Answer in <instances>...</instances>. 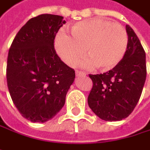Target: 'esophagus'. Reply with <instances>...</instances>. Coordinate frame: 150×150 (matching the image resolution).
Returning a JSON list of instances; mask_svg holds the SVG:
<instances>
[{"mask_svg":"<svg viewBox=\"0 0 150 150\" xmlns=\"http://www.w3.org/2000/svg\"><path fill=\"white\" fill-rule=\"evenodd\" d=\"M75 75H76V76H85V75H86V73H85V72H82V71L76 70V71H75Z\"/></svg>","mask_w":150,"mask_h":150,"instance_id":"esophagus-1","label":"esophagus"}]
</instances>
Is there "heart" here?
<instances>
[{"label":"heart","mask_w":150,"mask_h":150,"mask_svg":"<svg viewBox=\"0 0 150 150\" xmlns=\"http://www.w3.org/2000/svg\"><path fill=\"white\" fill-rule=\"evenodd\" d=\"M71 34L60 31L55 39L56 50L67 64L74 66L83 56L88 57L80 62L84 68L97 67L109 70L124 58L128 47L126 30L117 23L104 19H90L75 23Z\"/></svg>","instance_id":"b5f03b06"}]
</instances>
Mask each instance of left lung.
I'll use <instances>...</instances> for the list:
<instances>
[{"label": "left lung", "mask_w": 150, "mask_h": 150, "mask_svg": "<svg viewBox=\"0 0 150 150\" xmlns=\"http://www.w3.org/2000/svg\"><path fill=\"white\" fill-rule=\"evenodd\" d=\"M128 47L117 66L106 73L89 75L93 85L88 98L91 110L105 121H119L132 112L146 80V55L139 38L126 25Z\"/></svg>", "instance_id": "1"}]
</instances>
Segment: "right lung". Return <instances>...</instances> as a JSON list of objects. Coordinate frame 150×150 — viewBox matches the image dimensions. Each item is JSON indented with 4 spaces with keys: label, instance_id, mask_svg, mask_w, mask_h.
<instances>
[{
    "label": "right lung",
    "instance_id": "1",
    "mask_svg": "<svg viewBox=\"0 0 150 150\" xmlns=\"http://www.w3.org/2000/svg\"><path fill=\"white\" fill-rule=\"evenodd\" d=\"M63 17L41 14L27 21L9 49L7 81L20 113L33 123L57 115L75 81V70L60 59L54 39L65 24Z\"/></svg>",
    "mask_w": 150,
    "mask_h": 150
}]
</instances>
